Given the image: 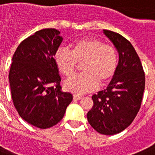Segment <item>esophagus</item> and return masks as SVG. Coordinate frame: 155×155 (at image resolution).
<instances>
[{"label":"esophagus","instance_id":"esophagus-1","mask_svg":"<svg viewBox=\"0 0 155 155\" xmlns=\"http://www.w3.org/2000/svg\"><path fill=\"white\" fill-rule=\"evenodd\" d=\"M73 99L78 101V100L82 99V97H80V96H75V95H74V96H73Z\"/></svg>","mask_w":155,"mask_h":155}]
</instances>
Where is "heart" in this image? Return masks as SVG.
Returning <instances> with one entry per match:
<instances>
[{
    "label": "heart",
    "mask_w": 155,
    "mask_h": 155,
    "mask_svg": "<svg viewBox=\"0 0 155 155\" xmlns=\"http://www.w3.org/2000/svg\"><path fill=\"white\" fill-rule=\"evenodd\" d=\"M56 67L66 77H70L81 63L82 73L64 83L68 92L82 95L92 92L98 84L113 80L117 69L118 54L115 47L94 38H82L74 41L71 51L58 48L53 55Z\"/></svg>",
    "instance_id": "b5f03b06"
}]
</instances>
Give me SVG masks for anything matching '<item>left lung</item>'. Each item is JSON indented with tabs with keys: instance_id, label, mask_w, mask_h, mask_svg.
Instances as JSON below:
<instances>
[{
	"instance_id": "1",
	"label": "left lung",
	"mask_w": 155,
	"mask_h": 155,
	"mask_svg": "<svg viewBox=\"0 0 155 155\" xmlns=\"http://www.w3.org/2000/svg\"><path fill=\"white\" fill-rule=\"evenodd\" d=\"M119 54L117 69L107 88L92 96L93 106L87 113L95 130L113 135L125 130L136 117L145 89V73L132 44L122 35L104 30Z\"/></svg>"
}]
</instances>
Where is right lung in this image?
I'll use <instances>...</instances> for the list:
<instances>
[{
	"label": "right lung",
	"mask_w": 155,
	"mask_h": 155,
	"mask_svg": "<svg viewBox=\"0 0 155 155\" xmlns=\"http://www.w3.org/2000/svg\"><path fill=\"white\" fill-rule=\"evenodd\" d=\"M55 29H43L23 40L12 58L8 80L14 107L30 125L47 129L63 119L72 101L62 92L54 53L63 38Z\"/></svg>",
	"instance_id": "1"
}]
</instances>
